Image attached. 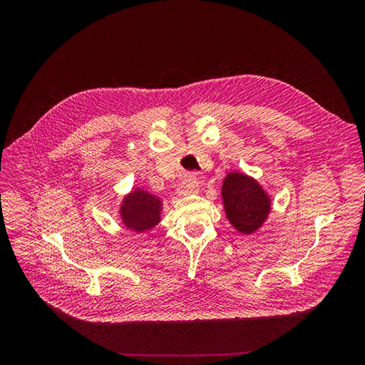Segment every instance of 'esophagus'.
<instances>
[{"instance_id":"1","label":"esophagus","mask_w":365,"mask_h":365,"mask_svg":"<svg viewBox=\"0 0 365 365\" xmlns=\"http://www.w3.org/2000/svg\"><path fill=\"white\" fill-rule=\"evenodd\" d=\"M197 192H200V181H197L196 175H193V173L187 175L178 187V193L185 196V195H192V193H197Z\"/></svg>"}]
</instances>
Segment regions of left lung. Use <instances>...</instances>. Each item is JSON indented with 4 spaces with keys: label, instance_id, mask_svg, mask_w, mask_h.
I'll use <instances>...</instances> for the list:
<instances>
[{
    "label": "left lung",
    "instance_id": "1",
    "mask_svg": "<svg viewBox=\"0 0 365 365\" xmlns=\"http://www.w3.org/2000/svg\"><path fill=\"white\" fill-rule=\"evenodd\" d=\"M227 217L236 230L251 235L269 213V197L262 187L244 173H228L222 185Z\"/></svg>",
    "mask_w": 365,
    "mask_h": 365
}]
</instances>
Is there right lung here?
<instances>
[{"mask_svg": "<svg viewBox=\"0 0 365 365\" xmlns=\"http://www.w3.org/2000/svg\"><path fill=\"white\" fill-rule=\"evenodd\" d=\"M161 201L145 190H134L125 197L120 208L121 219L128 228L146 231L160 222Z\"/></svg>", "mask_w": 365, "mask_h": 365, "instance_id": "right-lung-1", "label": "right lung"}]
</instances>
